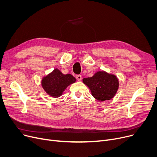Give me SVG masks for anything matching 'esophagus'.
I'll return each mask as SVG.
<instances>
[{
	"label": "esophagus",
	"instance_id": "obj_1",
	"mask_svg": "<svg viewBox=\"0 0 157 157\" xmlns=\"http://www.w3.org/2000/svg\"><path fill=\"white\" fill-rule=\"evenodd\" d=\"M76 79H77L78 81H81V79H82V77H81V75H76Z\"/></svg>",
	"mask_w": 157,
	"mask_h": 157
}]
</instances>
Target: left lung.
<instances>
[{
    "mask_svg": "<svg viewBox=\"0 0 157 157\" xmlns=\"http://www.w3.org/2000/svg\"><path fill=\"white\" fill-rule=\"evenodd\" d=\"M83 81L91 90L94 97L101 101L110 100L119 86L117 78L104 71L97 72L91 78H84Z\"/></svg>",
    "mask_w": 157,
    "mask_h": 157,
    "instance_id": "left-lung-1",
    "label": "left lung"
}]
</instances>
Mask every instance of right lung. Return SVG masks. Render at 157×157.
Masks as SVG:
<instances>
[{
  "label": "right lung",
  "mask_w": 157,
  "mask_h": 157,
  "mask_svg": "<svg viewBox=\"0 0 157 157\" xmlns=\"http://www.w3.org/2000/svg\"><path fill=\"white\" fill-rule=\"evenodd\" d=\"M76 81V78L71 74H63L55 69L43 79L41 84L48 95L56 98L62 95L64 90Z\"/></svg>",
  "instance_id": "obj_1"
}]
</instances>
